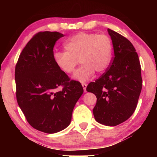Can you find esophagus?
Masks as SVG:
<instances>
[{"mask_svg":"<svg viewBox=\"0 0 157 157\" xmlns=\"http://www.w3.org/2000/svg\"><path fill=\"white\" fill-rule=\"evenodd\" d=\"M82 87H83V88H84V92H86V86H87V84H86V83H82Z\"/></svg>","mask_w":157,"mask_h":157,"instance_id":"34e87169","label":"esophagus"}]
</instances>
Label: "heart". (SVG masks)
<instances>
[{
    "label": "heart",
    "mask_w": 157,
    "mask_h": 157,
    "mask_svg": "<svg viewBox=\"0 0 157 157\" xmlns=\"http://www.w3.org/2000/svg\"><path fill=\"white\" fill-rule=\"evenodd\" d=\"M66 51L56 52L54 60L58 67L66 74H71L82 63L74 75L77 80L85 82L94 75L105 72L111 65L113 43L109 36L96 33L79 32L64 44Z\"/></svg>",
    "instance_id": "1"
}]
</instances>
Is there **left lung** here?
Wrapping results in <instances>:
<instances>
[{
    "label": "left lung",
    "mask_w": 157,
    "mask_h": 157,
    "mask_svg": "<svg viewBox=\"0 0 157 157\" xmlns=\"http://www.w3.org/2000/svg\"><path fill=\"white\" fill-rule=\"evenodd\" d=\"M114 56L106 71L90 82L86 90L97 98L93 109L95 120L107 126L125 121L137 106L142 84L141 66L136 49L129 40L108 29Z\"/></svg>",
    "instance_id": "obj_1"
}]
</instances>
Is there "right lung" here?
<instances>
[{"instance_id":"right-lung-1","label":"right lung","mask_w":157,"mask_h":157,"mask_svg":"<svg viewBox=\"0 0 157 157\" xmlns=\"http://www.w3.org/2000/svg\"><path fill=\"white\" fill-rule=\"evenodd\" d=\"M64 35L36 34L23 49L15 71L16 98L28 122L39 131L54 134L71 123L72 112L84 90L70 79L54 60L53 48ZM62 87L61 91L57 88Z\"/></svg>"}]
</instances>
